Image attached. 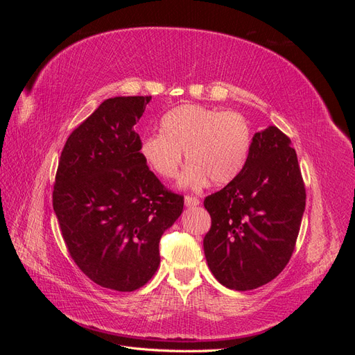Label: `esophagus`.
Listing matches in <instances>:
<instances>
[{"label":"esophagus","instance_id":"esophagus-1","mask_svg":"<svg viewBox=\"0 0 355 355\" xmlns=\"http://www.w3.org/2000/svg\"><path fill=\"white\" fill-rule=\"evenodd\" d=\"M198 204H200V200L197 197H192V196L185 197V206L187 207H194V206H198Z\"/></svg>","mask_w":355,"mask_h":355}]
</instances>
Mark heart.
Listing matches in <instances>:
<instances>
[{"label": "heart", "mask_w": 355, "mask_h": 355, "mask_svg": "<svg viewBox=\"0 0 355 355\" xmlns=\"http://www.w3.org/2000/svg\"><path fill=\"white\" fill-rule=\"evenodd\" d=\"M252 146V125L237 111L184 105L161 120V133L148 135L141 154L153 171L164 179L178 176L182 153L191 163L182 182L196 187L210 180L227 185L237 178Z\"/></svg>", "instance_id": "heart-1"}]
</instances>
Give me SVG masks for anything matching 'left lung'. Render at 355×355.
<instances>
[{
    "label": "left lung",
    "mask_w": 355,
    "mask_h": 355,
    "mask_svg": "<svg viewBox=\"0 0 355 355\" xmlns=\"http://www.w3.org/2000/svg\"><path fill=\"white\" fill-rule=\"evenodd\" d=\"M305 201L290 139L274 125L256 133L241 173L204 198V254L216 280L240 292L274 280L293 254Z\"/></svg>",
    "instance_id": "8db88e82"
}]
</instances>
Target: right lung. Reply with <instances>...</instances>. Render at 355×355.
<instances>
[{"label":"right lung","instance_id":"obj_1","mask_svg":"<svg viewBox=\"0 0 355 355\" xmlns=\"http://www.w3.org/2000/svg\"><path fill=\"white\" fill-rule=\"evenodd\" d=\"M151 96L106 99L69 135L53 209L72 261L92 282L135 292L159 265V239L184 210L141 154L133 127Z\"/></svg>","mask_w":355,"mask_h":355}]
</instances>
